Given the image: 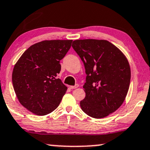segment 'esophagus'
I'll use <instances>...</instances> for the list:
<instances>
[{
  "instance_id": "esophagus-1",
  "label": "esophagus",
  "mask_w": 150,
  "mask_h": 150,
  "mask_svg": "<svg viewBox=\"0 0 150 150\" xmlns=\"http://www.w3.org/2000/svg\"><path fill=\"white\" fill-rule=\"evenodd\" d=\"M78 86H79V84H76L75 86H70V88L71 89H76V88L78 87Z\"/></svg>"
}]
</instances>
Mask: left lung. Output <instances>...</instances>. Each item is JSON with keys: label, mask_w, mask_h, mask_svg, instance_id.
<instances>
[{"label": "left lung", "mask_w": 150, "mask_h": 150, "mask_svg": "<svg viewBox=\"0 0 150 150\" xmlns=\"http://www.w3.org/2000/svg\"><path fill=\"white\" fill-rule=\"evenodd\" d=\"M72 47L85 68V98L80 101L84 112L96 119L116 111L125 100L131 69L122 52L108 40H76Z\"/></svg>", "instance_id": "8db88e82"}]
</instances>
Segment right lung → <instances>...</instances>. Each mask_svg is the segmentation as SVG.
I'll list each match as a JSON object with an SVG mask.
<instances>
[{
    "label": "right lung",
    "mask_w": 150,
    "mask_h": 150,
    "mask_svg": "<svg viewBox=\"0 0 150 150\" xmlns=\"http://www.w3.org/2000/svg\"><path fill=\"white\" fill-rule=\"evenodd\" d=\"M72 40H44L30 46L14 66L12 84L20 103L33 114L43 116L53 112L67 87L57 74L60 61L71 47Z\"/></svg>",
    "instance_id": "1"
}]
</instances>
